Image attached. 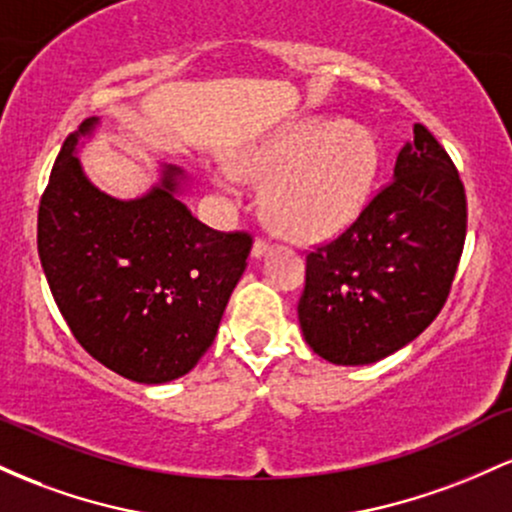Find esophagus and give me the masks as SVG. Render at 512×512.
Listing matches in <instances>:
<instances>
[{
    "instance_id": "34e87169",
    "label": "esophagus",
    "mask_w": 512,
    "mask_h": 512,
    "mask_svg": "<svg viewBox=\"0 0 512 512\" xmlns=\"http://www.w3.org/2000/svg\"><path fill=\"white\" fill-rule=\"evenodd\" d=\"M269 250H272V245H269L264 238H257L255 243H252V257H255V260H260V257L267 255Z\"/></svg>"
}]
</instances>
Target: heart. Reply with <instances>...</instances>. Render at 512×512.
Masks as SVG:
<instances>
[{"label":"heart","instance_id":"1","mask_svg":"<svg viewBox=\"0 0 512 512\" xmlns=\"http://www.w3.org/2000/svg\"><path fill=\"white\" fill-rule=\"evenodd\" d=\"M380 166L370 129L334 117H303L252 146L236 161V173L267 180L264 214L293 240H322L344 231L366 207ZM211 185L233 192L228 173Z\"/></svg>","mask_w":512,"mask_h":512}]
</instances>
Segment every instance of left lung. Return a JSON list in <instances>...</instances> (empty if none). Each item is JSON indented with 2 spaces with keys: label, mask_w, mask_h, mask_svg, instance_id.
Segmentation results:
<instances>
[{
  "label": "left lung",
  "mask_w": 512,
  "mask_h": 512,
  "mask_svg": "<svg viewBox=\"0 0 512 512\" xmlns=\"http://www.w3.org/2000/svg\"><path fill=\"white\" fill-rule=\"evenodd\" d=\"M467 197L457 168L424 125L358 219L305 257L298 322L317 356L366 366L436 320L455 279Z\"/></svg>",
  "instance_id": "obj_1"
}]
</instances>
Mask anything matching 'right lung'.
<instances>
[{"instance_id": "add662e5", "label": "right lung", "mask_w": 512, "mask_h": 512, "mask_svg": "<svg viewBox=\"0 0 512 512\" xmlns=\"http://www.w3.org/2000/svg\"><path fill=\"white\" fill-rule=\"evenodd\" d=\"M64 142L38 211V255L69 330L105 368L163 385L197 366L248 267L252 238L204 226L182 202L187 178L163 166L142 197L98 190Z\"/></svg>"}]
</instances>
